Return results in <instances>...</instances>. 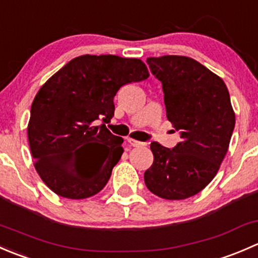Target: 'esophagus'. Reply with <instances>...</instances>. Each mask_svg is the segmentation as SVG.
<instances>
[{
    "label": "esophagus",
    "instance_id": "34e87169",
    "mask_svg": "<svg viewBox=\"0 0 258 258\" xmlns=\"http://www.w3.org/2000/svg\"><path fill=\"white\" fill-rule=\"evenodd\" d=\"M128 142H130V145L134 146V147H145L146 146L145 142H140V141H136V140H132V139H128Z\"/></svg>",
    "mask_w": 258,
    "mask_h": 258
}]
</instances>
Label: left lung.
<instances>
[{
  "mask_svg": "<svg viewBox=\"0 0 258 258\" xmlns=\"http://www.w3.org/2000/svg\"><path fill=\"white\" fill-rule=\"evenodd\" d=\"M147 63L162 83L166 114L181 141L172 150L151 144L145 183L161 199H188L212 181L227 153L236 122L230 93L221 77L189 57H150Z\"/></svg>",
  "mask_w": 258,
  "mask_h": 258,
  "instance_id": "8db88e82",
  "label": "left lung"
}]
</instances>
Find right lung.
Masks as SVG:
<instances>
[{"mask_svg":"<svg viewBox=\"0 0 258 258\" xmlns=\"http://www.w3.org/2000/svg\"><path fill=\"white\" fill-rule=\"evenodd\" d=\"M148 76L139 58L83 54L46 81L31 106L27 135L36 171L49 189L82 200L106 186L123 153V139L106 127L113 97L123 85ZM79 155L90 157L86 165L76 162Z\"/></svg>","mask_w":258,"mask_h":258,"instance_id":"1","label":"right lung"}]
</instances>
